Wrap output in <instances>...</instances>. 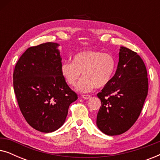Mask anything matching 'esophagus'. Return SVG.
<instances>
[{"instance_id": "obj_1", "label": "esophagus", "mask_w": 160, "mask_h": 160, "mask_svg": "<svg viewBox=\"0 0 160 160\" xmlns=\"http://www.w3.org/2000/svg\"><path fill=\"white\" fill-rule=\"evenodd\" d=\"M82 98H84V99H85V100H88L91 98V96L89 95H82Z\"/></svg>"}]
</instances>
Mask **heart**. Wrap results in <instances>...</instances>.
<instances>
[{
    "label": "heart",
    "instance_id": "1",
    "mask_svg": "<svg viewBox=\"0 0 160 160\" xmlns=\"http://www.w3.org/2000/svg\"><path fill=\"white\" fill-rule=\"evenodd\" d=\"M117 62L112 54L100 51H84L76 54L73 62H64L60 66L61 75L70 86H75L81 75L83 77L76 89L88 92L95 87H106L114 75Z\"/></svg>",
    "mask_w": 160,
    "mask_h": 160
}]
</instances>
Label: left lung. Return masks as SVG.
<instances>
[{"label": "left lung", "instance_id": "obj_1", "mask_svg": "<svg viewBox=\"0 0 160 160\" xmlns=\"http://www.w3.org/2000/svg\"><path fill=\"white\" fill-rule=\"evenodd\" d=\"M147 71L136 52L121 47L117 71L98 97L101 106L97 125L108 135L128 131L137 121L148 95Z\"/></svg>", "mask_w": 160, "mask_h": 160}]
</instances>
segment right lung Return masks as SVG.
Here are the masks:
<instances>
[{
  "label": "right lung",
  "instance_id": "1",
  "mask_svg": "<svg viewBox=\"0 0 160 160\" xmlns=\"http://www.w3.org/2000/svg\"><path fill=\"white\" fill-rule=\"evenodd\" d=\"M58 43L47 42L26 50L17 61L13 84L19 109L36 130L54 132L64 124L78 95L61 75Z\"/></svg>",
  "mask_w": 160,
  "mask_h": 160
}]
</instances>
